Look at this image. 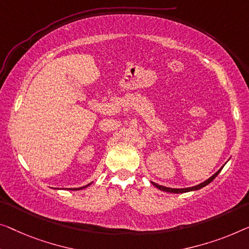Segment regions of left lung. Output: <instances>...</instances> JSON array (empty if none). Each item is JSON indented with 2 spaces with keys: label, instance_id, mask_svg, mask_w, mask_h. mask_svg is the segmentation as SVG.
Wrapping results in <instances>:
<instances>
[{
  "label": "left lung",
  "instance_id": "left-lung-1",
  "mask_svg": "<svg viewBox=\"0 0 249 249\" xmlns=\"http://www.w3.org/2000/svg\"><path fill=\"white\" fill-rule=\"evenodd\" d=\"M222 168H224V166H222ZM221 168V169H222ZM221 169L220 170H218V171L213 174V177L211 178H209V179L208 180H206L205 182H202V183H200V184H198V185H195V187H191V188H184V189H172V188H168V187H163V185H159V184H157V183H153L155 187H157L158 189H160V190H162V191H165V192H171V194H183V192H189V191H194V190H199V189H201V188H203V187H206L207 184H209L211 181H213V179L214 178H216L218 174L220 173V171H221Z\"/></svg>",
  "mask_w": 249,
  "mask_h": 249
}]
</instances>
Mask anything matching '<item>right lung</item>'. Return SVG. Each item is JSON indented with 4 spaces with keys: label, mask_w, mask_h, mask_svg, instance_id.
Here are the masks:
<instances>
[{
    "label": "right lung",
    "mask_w": 249,
    "mask_h": 249,
    "mask_svg": "<svg viewBox=\"0 0 249 249\" xmlns=\"http://www.w3.org/2000/svg\"><path fill=\"white\" fill-rule=\"evenodd\" d=\"M86 187H87V185H85V187H81V188H78V189H71V190H81V189H84V188H86Z\"/></svg>",
    "instance_id": "add662e5"
}]
</instances>
